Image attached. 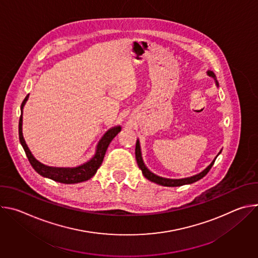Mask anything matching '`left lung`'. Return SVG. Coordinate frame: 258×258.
Segmentation results:
<instances>
[{
    "label": "left lung",
    "instance_id": "1",
    "mask_svg": "<svg viewBox=\"0 0 258 258\" xmlns=\"http://www.w3.org/2000/svg\"><path fill=\"white\" fill-rule=\"evenodd\" d=\"M207 76L212 78L215 82V86L218 88V82L216 80V77L214 75V72L211 71V70H207ZM222 153V150H220L218 152V154L216 155V157ZM216 157L212 160V162L205 168L203 169L201 172L195 174V175H192V176H189V177H183V178H166V177H162V176H159L155 173H153L151 170L148 169V167H147L144 163V160H143V157H142V151H141V145H140V141L139 139L137 140V144H136V159H137V162H138V165L140 167V169L142 170V173L143 175L147 178L149 179L150 181H153L155 183H158V185L160 186H164V187H179V186H183V185H188V183H193L199 179H201L203 176H205L208 171L210 170V168L212 167Z\"/></svg>",
    "mask_w": 258,
    "mask_h": 258
}]
</instances>
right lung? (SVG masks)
Masks as SVG:
<instances>
[{"label": "right lung", "mask_w": 258, "mask_h": 258, "mask_svg": "<svg viewBox=\"0 0 258 258\" xmlns=\"http://www.w3.org/2000/svg\"><path fill=\"white\" fill-rule=\"evenodd\" d=\"M28 97H29V94L25 97V99L23 100V102L21 104V115L19 118L18 131H19L20 144L23 147L25 154H26L31 166L33 167V169L44 177H48V178H51L55 181L62 182V183H78V182H82V181L88 180L91 177H93L103 162L105 153L107 151V148H108L110 142H111L116 137V135L121 131V126L120 125L113 126L111 128H109L103 135V137L100 139V141L97 144L96 152H95L94 156L87 162H85L79 166H75V167L49 166V165H46V164L40 162L32 155V153L30 152L28 146L26 145L25 140L23 138L22 114H23L24 105H25L26 101L28 100Z\"/></svg>", "instance_id": "right-lung-1"}]
</instances>
